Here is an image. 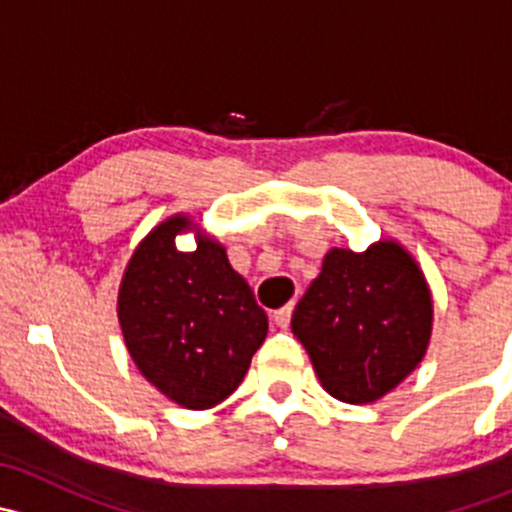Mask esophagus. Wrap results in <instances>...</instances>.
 <instances>
[{
	"label": "esophagus",
	"instance_id": "obj_1",
	"mask_svg": "<svg viewBox=\"0 0 512 512\" xmlns=\"http://www.w3.org/2000/svg\"><path fill=\"white\" fill-rule=\"evenodd\" d=\"M292 304H287V307H280V309H275V312H272V319H275V324L277 327H282V329H287L289 327V319H292Z\"/></svg>",
	"mask_w": 512,
	"mask_h": 512
}]
</instances>
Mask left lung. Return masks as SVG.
Listing matches in <instances>:
<instances>
[{"label":"left lung","mask_w":512,"mask_h":512,"mask_svg":"<svg viewBox=\"0 0 512 512\" xmlns=\"http://www.w3.org/2000/svg\"><path fill=\"white\" fill-rule=\"evenodd\" d=\"M431 329V289L396 240L364 252L332 247L292 314L319 384L344 404H371L394 391L426 356Z\"/></svg>","instance_id":"1"}]
</instances>
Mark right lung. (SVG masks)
Segmentation results:
<instances>
[{"label":"right lung","instance_id":"add662e5","mask_svg":"<svg viewBox=\"0 0 512 512\" xmlns=\"http://www.w3.org/2000/svg\"><path fill=\"white\" fill-rule=\"evenodd\" d=\"M180 231L196 232L193 253L174 247ZM118 324L138 371L193 411L225 401L267 337V314L245 277L190 215L163 220L138 242L118 287Z\"/></svg>","mask_w":512,"mask_h":512}]
</instances>
